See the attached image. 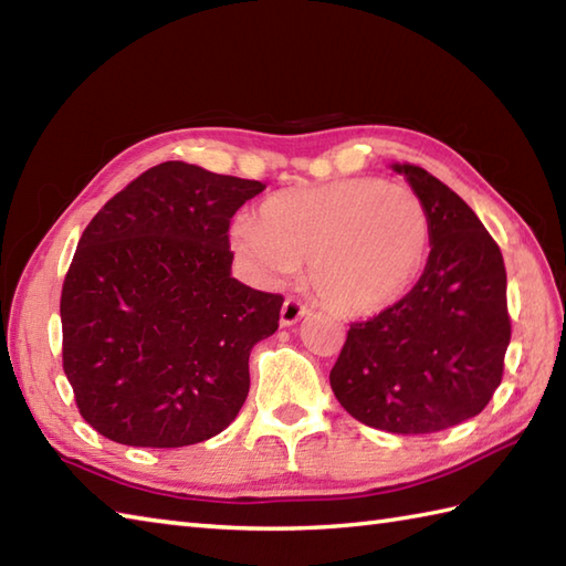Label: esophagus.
<instances>
[{"mask_svg": "<svg viewBox=\"0 0 566 566\" xmlns=\"http://www.w3.org/2000/svg\"><path fill=\"white\" fill-rule=\"evenodd\" d=\"M306 314V306L298 302V298H286V302L282 304V314H280V323L282 326H294V323L302 318Z\"/></svg>", "mask_w": 566, "mask_h": 566, "instance_id": "esophagus-1", "label": "esophagus"}]
</instances>
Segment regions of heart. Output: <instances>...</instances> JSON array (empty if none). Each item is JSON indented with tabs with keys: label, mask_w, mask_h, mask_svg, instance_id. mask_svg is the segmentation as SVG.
I'll return each mask as SVG.
<instances>
[{
	"label": "heart",
	"mask_w": 566,
	"mask_h": 566,
	"mask_svg": "<svg viewBox=\"0 0 566 566\" xmlns=\"http://www.w3.org/2000/svg\"><path fill=\"white\" fill-rule=\"evenodd\" d=\"M231 240L258 280L282 282L306 262V282L323 306L363 316L413 290L430 255L432 223L411 187L347 177L274 191L258 219L240 216Z\"/></svg>",
	"instance_id": "heart-1"
}]
</instances>
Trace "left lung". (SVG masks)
I'll return each mask as SVG.
<instances>
[{"mask_svg":"<svg viewBox=\"0 0 566 566\" xmlns=\"http://www.w3.org/2000/svg\"><path fill=\"white\" fill-rule=\"evenodd\" d=\"M426 201V270L401 302L350 323L331 369L335 399L359 423L423 436L482 413L511 343L506 268L476 213L416 165H394Z\"/></svg>","mask_w":566,"mask_h":566,"instance_id":"8db88e82","label":"left lung"}]
</instances>
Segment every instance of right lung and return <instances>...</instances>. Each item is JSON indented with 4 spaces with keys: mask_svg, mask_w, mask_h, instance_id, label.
Instances as JSON below:
<instances>
[{
    "mask_svg": "<svg viewBox=\"0 0 566 566\" xmlns=\"http://www.w3.org/2000/svg\"><path fill=\"white\" fill-rule=\"evenodd\" d=\"M258 179L160 163L104 203L63 282V369L80 416L134 448L219 436L248 399L282 294L231 276L228 228Z\"/></svg>",
    "mask_w": 566,
    "mask_h": 566,
    "instance_id": "1",
    "label": "right lung"
}]
</instances>
